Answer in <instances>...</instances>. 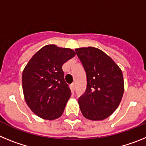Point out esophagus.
Segmentation results:
<instances>
[{
    "label": "esophagus",
    "instance_id": "esophagus-1",
    "mask_svg": "<svg viewBox=\"0 0 146 146\" xmlns=\"http://www.w3.org/2000/svg\"><path fill=\"white\" fill-rule=\"evenodd\" d=\"M70 88H71V90H72V91H74V89H75V83H74V82L72 83L70 86Z\"/></svg>",
    "mask_w": 146,
    "mask_h": 146
}]
</instances>
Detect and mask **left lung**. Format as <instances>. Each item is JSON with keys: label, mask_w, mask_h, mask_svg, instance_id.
<instances>
[{"label": "left lung", "mask_w": 146, "mask_h": 146, "mask_svg": "<svg viewBox=\"0 0 146 146\" xmlns=\"http://www.w3.org/2000/svg\"><path fill=\"white\" fill-rule=\"evenodd\" d=\"M86 73L87 88L78 99L85 118L101 121L117 109L124 91L123 74L111 58L98 48L75 50Z\"/></svg>", "instance_id": "8db88e82"}]
</instances>
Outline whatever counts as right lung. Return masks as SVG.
I'll use <instances>...</instances> for the list:
<instances>
[{
    "label": "right lung",
    "mask_w": 146,
    "mask_h": 146,
    "mask_svg": "<svg viewBox=\"0 0 146 146\" xmlns=\"http://www.w3.org/2000/svg\"><path fill=\"white\" fill-rule=\"evenodd\" d=\"M75 55L72 49L48 44L34 54L25 67L22 76L24 97L40 118L54 120L64 113L71 90L62 66Z\"/></svg>",
    "instance_id": "right-lung-1"
}]
</instances>
